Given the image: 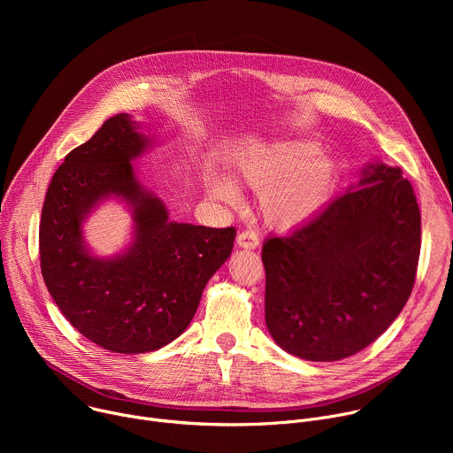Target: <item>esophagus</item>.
<instances>
[{"mask_svg": "<svg viewBox=\"0 0 453 453\" xmlns=\"http://www.w3.org/2000/svg\"><path fill=\"white\" fill-rule=\"evenodd\" d=\"M236 243L242 249H256L257 245H260V238H257V234L254 231H243L236 236Z\"/></svg>", "mask_w": 453, "mask_h": 453, "instance_id": "esophagus-1", "label": "esophagus"}]
</instances>
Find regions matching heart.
Masks as SVG:
<instances>
[{
  "label": "heart",
  "instance_id": "heart-1",
  "mask_svg": "<svg viewBox=\"0 0 453 453\" xmlns=\"http://www.w3.org/2000/svg\"><path fill=\"white\" fill-rule=\"evenodd\" d=\"M236 175L260 193L264 219L276 227L301 226L319 215L334 197L341 179V161L306 138L256 143L236 161ZM210 196L227 206H240L236 182L226 175L211 180Z\"/></svg>",
  "mask_w": 453,
  "mask_h": 453
}]
</instances>
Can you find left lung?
I'll list each match as a JSON object with an SVG mask.
<instances>
[{
  "label": "left lung",
  "instance_id": "8db88e82",
  "mask_svg": "<svg viewBox=\"0 0 453 453\" xmlns=\"http://www.w3.org/2000/svg\"><path fill=\"white\" fill-rule=\"evenodd\" d=\"M419 247L411 182L398 166L367 163L325 213L264 245L271 337L310 362L342 360L367 348L403 310Z\"/></svg>",
  "mask_w": 453,
  "mask_h": 453
}]
</instances>
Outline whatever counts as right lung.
Returning a JSON list of instances; mask_svg holds the SVG:
<instances>
[{"label": "right lung", "instance_id": "1", "mask_svg": "<svg viewBox=\"0 0 453 453\" xmlns=\"http://www.w3.org/2000/svg\"><path fill=\"white\" fill-rule=\"evenodd\" d=\"M154 145L143 121L127 112L109 118L57 168L42 206L46 288L75 330L112 353L156 351L182 335L236 236L234 227L170 220L133 165ZM112 198L132 213V240L112 257H100L88 247L83 224Z\"/></svg>", "mask_w": 453, "mask_h": 453}]
</instances>
